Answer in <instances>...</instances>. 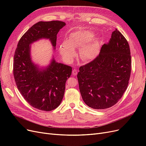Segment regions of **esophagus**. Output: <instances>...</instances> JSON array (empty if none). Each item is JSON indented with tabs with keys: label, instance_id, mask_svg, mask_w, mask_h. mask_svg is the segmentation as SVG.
Wrapping results in <instances>:
<instances>
[{
	"label": "esophagus",
	"instance_id": "esophagus-1",
	"mask_svg": "<svg viewBox=\"0 0 146 146\" xmlns=\"http://www.w3.org/2000/svg\"><path fill=\"white\" fill-rule=\"evenodd\" d=\"M72 73H73V75H76L78 74V70H77V69H76V68H74L73 70V72H72Z\"/></svg>",
	"mask_w": 146,
	"mask_h": 146
}]
</instances>
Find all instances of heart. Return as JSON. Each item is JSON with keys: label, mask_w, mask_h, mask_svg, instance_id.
Instances as JSON below:
<instances>
[{"label": "heart", "mask_w": 146, "mask_h": 146, "mask_svg": "<svg viewBox=\"0 0 146 146\" xmlns=\"http://www.w3.org/2000/svg\"><path fill=\"white\" fill-rule=\"evenodd\" d=\"M92 35L85 31L73 33L68 40H65L60 46V52L63 57L71 61L75 56V48H80L79 56L82 61H88L94 59L98 54V47L95 43L90 42Z\"/></svg>", "instance_id": "heart-1"}]
</instances>
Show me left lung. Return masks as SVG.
Here are the masks:
<instances>
[{"instance_id":"obj_1","label":"left lung","mask_w":146,"mask_h":146,"mask_svg":"<svg viewBox=\"0 0 146 146\" xmlns=\"http://www.w3.org/2000/svg\"><path fill=\"white\" fill-rule=\"evenodd\" d=\"M128 41L118 30L112 32L99 54L79 68V90L85 103L102 110L116 104L126 90L131 75V57Z\"/></svg>"}]
</instances>
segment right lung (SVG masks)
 <instances>
[{
  "label": "right lung",
  "mask_w": 146,
  "mask_h": 146,
  "mask_svg": "<svg viewBox=\"0 0 146 146\" xmlns=\"http://www.w3.org/2000/svg\"><path fill=\"white\" fill-rule=\"evenodd\" d=\"M65 22L40 21L31 27L19 40L13 58V76L17 88L25 101L34 108L44 111L56 109L64 94L66 80L72 67L52 59L49 66L41 69L32 62L30 45L38 40L49 39L56 48L57 35Z\"/></svg>",
  "instance_id": "add662e5"
}]
</instances>
